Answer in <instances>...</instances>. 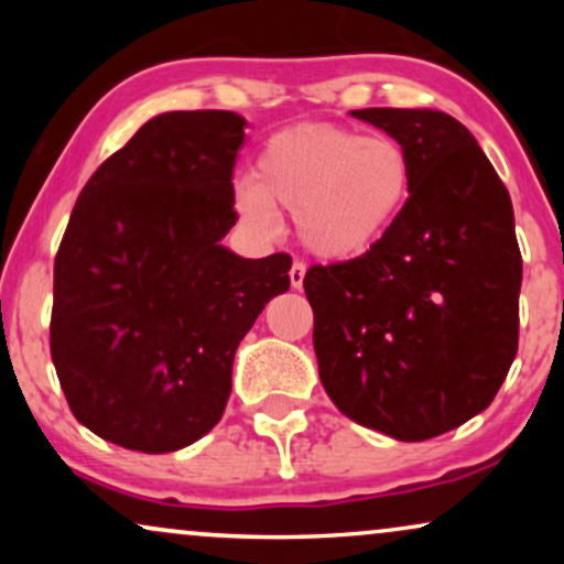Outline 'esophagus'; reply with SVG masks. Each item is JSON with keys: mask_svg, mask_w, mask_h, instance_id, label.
<instances>
[{"mask_svg": "<svg viewBox=\"0 0 564 564\" xmlns=\"http://www.w3.org/2000/svg\"><path fill=\"white\" fill-rule=\"evenodd\" d=\"M304 273H307V268H304L302 262H294V264H291V270H289L291 286H294V289H302V283H304Z\"/></svg>", "mask_w": 564, "mask_h": 564, "instance_id": "34e87169", "label": "esophagus"}]
</instances>
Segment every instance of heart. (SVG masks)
<instances>
[{"label": "heart", "instance_id": "obj_1", "mask_svg": "<svg viewBox=\"0 0 564 564\" xmlns=\"http://www.w3.org/2000/svg\"><path fill=\"white\" fill-rule=\"evenodd\" d=\"M413 161L394 138L339 124H294L264 140L236 209L273 230V209L294 212L304 249L326 262L371 254L403 217Z\"/></svg>", "mask_w": 564, "mask_h": 564}]
</instances>
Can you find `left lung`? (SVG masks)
Segmentation results:
<instances>
[{"instance_id": "8db88e82", "label": "left lung", "mask_w": 564, "mask_h": 564, "mask_svg": "<svg viewBox=\"0 0 564 564\" xmlns=\"http://www.w3.org/2000/svg\"><path fill=\"white\" fill-rule=\"evenodd\" d=\"M349 113L411 153L413 193L371 254L304 275L315 358L347 419L419 443L482 413L514 360L522 286L514 209L453 116Z\"/></svg>"}]
</instances>
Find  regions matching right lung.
I'll return each instance as SVG.
<instances>
[{
    "instance_id": "1",
    "label": "right lung",
    "mask_w": 564,
    "mask_h": 564,
    "mask_svg": "<svg viewBox=\"0 0 564 564\" xmlns=\"http://www.w3.org/2000/svg\"><path fill=\"white\" fill-rule=\"evenodd\" d=\"M232 111H170L102 161L55 257L50 352L79 424L108 443L172 453L223 419L232 358L291 286V260H246L232 225Z\"/></svg>"
}]
</instances>
